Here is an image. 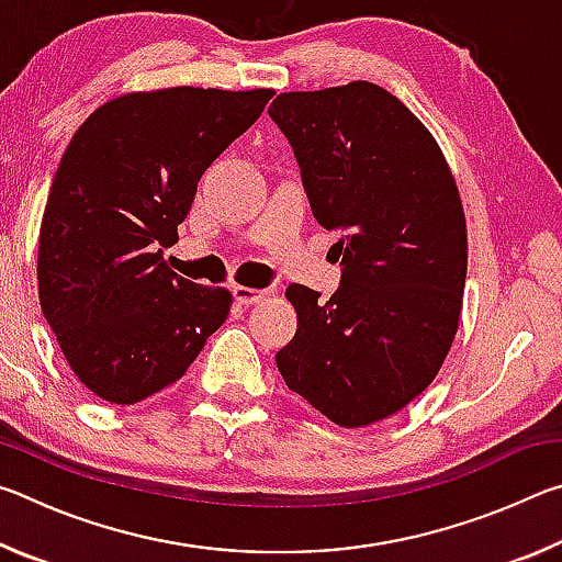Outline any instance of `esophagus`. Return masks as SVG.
Wrapping results in <instances>:
<instances>
[{
    "label": "esophagus",
    "mask_w": 562,
    "mask_h": 562,
    "mask_svg": "<svg viewBox=\"0 0 562 562\" xmlns=\"http://www.w3.org/2000/svg\"><path fill=\"white\" fill-rule=\"evenodd\" d=\"M268 290H255V288H243V284H235L233 288V297L240 302V304H255L260 302Z\"/></svg>",
    "instance_id": "obj_1"
}]
</instances>
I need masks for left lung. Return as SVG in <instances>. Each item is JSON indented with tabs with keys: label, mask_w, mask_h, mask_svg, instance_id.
Returning a JSON list of instances; mask_svg holds the SVG:
<instances>
[{
	"label": "left lung",
	"mask_w": 562,
	"mask_h": 562,
	"mask_svg": "<svg viewBox=\"0 0 562 562\" xmlns=\"http://www.w3.org/2000/svg\"><path fill=\"white\" fill-rule=\"evenodd\" d=\"M270 119L341 255L327 302L288 288L297 335L274 355L278 369L335 424H374L434 382L459 329L469 262L459 190L431 133L376 83L280 93Z\"/></svg>",
	"instance_id": "left-lung-1"
}]
</instances>
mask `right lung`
Masks as SVG:
<instances>
[{
  "label": "right lung",
  "instance_id": "right-lung-1",
  "mask_svg": "<svg viewBox=\"0 0 562 562\" xmlns=\"http://www.w3.org/2000/svg\"><path fill=\"white\" fill-rule=\"evenodd\" d=\"M270 89L178 87L103 103L74 133L40 233V300L74 374L136 404L186 374L231 312V292L178 278L160 247L198 180L262 116Z\"/></svg>",
  "mask_w": 562,
  "mask_h": 562
}]
</instances>
